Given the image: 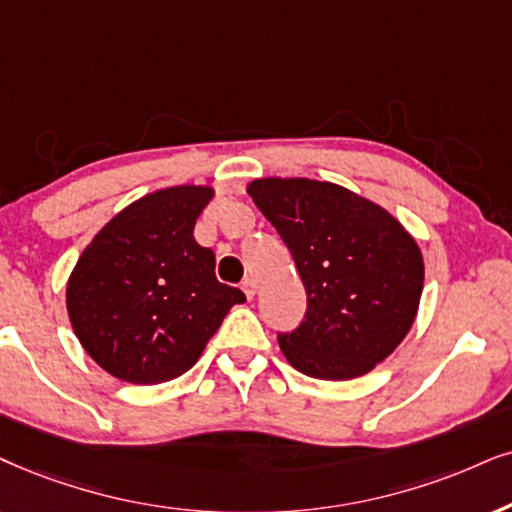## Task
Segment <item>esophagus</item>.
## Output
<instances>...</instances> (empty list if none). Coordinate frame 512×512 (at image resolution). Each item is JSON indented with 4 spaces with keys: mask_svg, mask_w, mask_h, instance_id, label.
I'll use <instances>...</instances> for the list:
<instances>
[{
    "mask_svg": "<svg viewBox=\"0 0 512 512\" xmlns=\"http://www.w3.org/2000/svg\"><path fill=\"white\" fill-rule=\"evenodd\" d=\"M241 288H243V293H245V297H248V300H252V297H255V293H257V283L252 281V278H245V281L241 283Z\"/></svg>",
    "mask_w": 512,
    "mask_h": 512,
    "instance_id": "34e87169",
    "label": "esophagus"
}]
</instances>
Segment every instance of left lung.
Listing matches in <instances>:
<instances>
[{
    "instance_id": "obj_1",
    "label": "left lung",
    "mask_w": 512,
    "mask_h": 512,
    "mask_svg": "<svg viewBox=\"0 0 512 512\" xmlns=\"http://www.w3.org/2000/svg\"><path fill=\"white\" fill-rule=\"evenodd\" d=\"M248 193L293 255L307 312L278 333L290 366L321 380L371 371L409 333L423 257L383 208L312 179H257Z\"/></svg>"
}]
</instances>
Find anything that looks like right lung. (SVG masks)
I'll list each match as a JSON object with an SVG mask.
<instances>
[{"instance_id": "obj_1", "label": "right lung", "mask_w": 512, "mask_h": 512, "mask_svg": "<svg viewBox=\"0 0 512 512\" xmlns=\"http://www.w3.org/2000/svg\"><path fill=\"white\" fill-rule=\"evenodd\" d=\"M212 191L174 186L115 215L68 281L77 340L101 368L134 385L177 378L196 364L245 295L215 276V252L193 226Z\"/></svg>"}]
</instances>
